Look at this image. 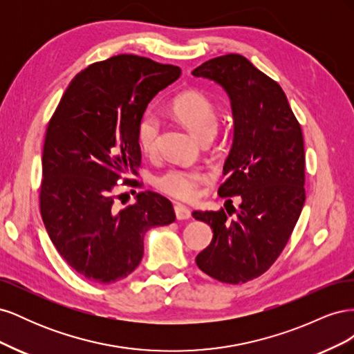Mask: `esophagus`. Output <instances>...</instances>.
<instances>
[{"mask_svg":"<svg viewBox=\"0 0 354 354\" xmlns=\"http://www.w3.org/2000/svg\"><path fill=\"white\" fill-rule=\"evenodd\" d=\"M174 212L177 220H187L190 218V209L186 205H181V203H176Z\"/></svg>","mask_w":354,"mask_h":354,"instance_id":"esophagus-1","label":"esophagus"}]
</instances>
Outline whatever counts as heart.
I'll list each match as a JSON object with an SVG mask.
<instances>
[{"instance_id": "obj_1", "label": "heart", "mask_w": 354, "mask_h": 354, "mask_svg": "<svg viewBox=\"0 0 354 354\" xmlns=\"http://www.w3.org/2000/svg\"><path fill=\"white\" fill-rule=\"evenodd\" d=\"M173 113L199 138L211 137L217 125L214 103L208 95L198 90H189L177 95L173 102ZM159 120L153 113H145L137 127V142L142 151L151 155L158 147ZM205 180L202 171L187 167H173L155 178V186L164 194L178 199H190Z\"/></svg>"}]
</instances>
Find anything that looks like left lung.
Listing matches in <instances>:
<instances>
[{
    "label": "left lung",
    "mask_w": 354,
    "mask_h": 354,
    "mask_svg": "<svg viewBox=\"0 0 354 354\" xmlns=\"http://www.w3.org/2000/svg\"><path fill=\"white\" fill-rule=\"evenodd\" d=\"M192 75L217 82L230 99L233 143L223 167L227 178L218 195L241 199L239 208L227 199L226 211L192 214L208 223L214 233L196 264L220 282L245 283L269 270L301 214L306 201L301 125L281 85L241 55L211 59Z\"/></svg>",
    "instance_id": "1"
}]
</instances>
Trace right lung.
I'll return each mask as SVG.
<instances>
[{"label":"right lung","instance_id":"add662e5","mask_svg":"<svg viewBox=\"0 0 354 354\" xmlns=\"http://www.w3.org/2000/svg\"><path fill=\"white\" fill-rule=\"evenodd\" d=\"M181 69L121 55L75 77L47 127L39 190L48 236L73 270L97 283L121 281L140 264L149 229L176 214L165 196L138 192L134 205L115 207V187L137 176V127L155 95ZM124 183L137 187L136 180ZM136 194V192H134Z\"/></svg>","mask_w":354,"mask_h":354}]
</instances>
